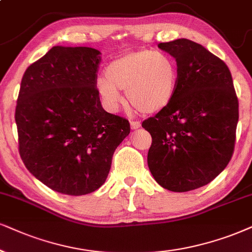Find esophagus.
Masks as SVG:
<instances>
[{
	"instance_id": "esophagus-1",
	"label": "esophagus",
	"mask_w": 252,
	"mask_h": 252,
	"mask_svg": "<svg viewBox=\"0 0 252 252\" xmlns=\"http://www.w3.org/2000/svg\"><path fill=\"white\" fill-rule=\"evenodd\" d=\"M130 126H131L132 130H136L141 128V123L137 122V121H130Z\"/></svg>"
}]
</instances>
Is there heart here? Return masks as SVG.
Instances as JSON below:
<instances>
[{"mask_svg": "<svg viewBox=\"0 0 252 252\" xmlns=\"http://www.w3.org/2000/svg\"><path fill=\"white\" fill-rule=\"evenodd\" d=\"M177 86L174 60L166 53L142 49L113 60L95 88L107 110L117 111L123 102L120 91H126L131 106L142 114H155L171 103Z\"/></svg>", "mask_w": 252, "mask_h": 252, "instance_id": "obj_1", "label": "heart"}]
</instances>
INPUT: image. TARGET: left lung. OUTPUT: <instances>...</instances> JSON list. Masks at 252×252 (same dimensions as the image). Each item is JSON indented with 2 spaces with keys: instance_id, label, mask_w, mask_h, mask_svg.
<instances>
[{
  "instance_id": "1",
  "label": "left lung",
  "mask_w": 252,
  "mask_h": 252,
  "mask_svg": "<svg viewBox=\"0 0 252 252\" xmlns=\"http://www.w3.org/2000/svg\"><path fill=\"white\" fill-rule=\"evenodd\" d=\"M177 62L178 86L171 103L142 126L152 144L148 165L172 192H189L214 180L230 161L238 100L228 66L189 39L158 44Z\"/></svg>"
}]
</instances>
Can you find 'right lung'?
Listing matches in <instances>:
<instances>
[{"label": "right lung", "instance_id": "1", "mask_svg": "<svg viewBox=\"0 0 252 252\" xmlns=\"http://www.w3.org/2000/svg\"><path fill=\"white\" fill-rule=\"evenodd\" d=\"M100 62L96 49L57 45L22 78L15 113L21 158L34 178L62 194L100 189L130 133L128 121L101 106Z\"/></svg>", "mask_w": 252, "mask_h": 252}]
</instances>
